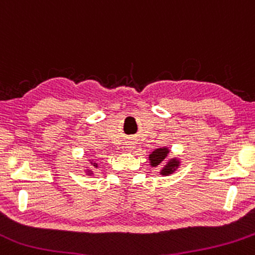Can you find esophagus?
I'll use <instances>...</instances> for the list:
<instances>
[{"label": "esophagus", "mask_w": 255, "mask_h": 255, "mask_svg": "<svg viewBox=\"0 0 255 255\" xmlns=\"http://www.w3.org/2000/svg\"><path fill=\"white\" fill-rule=\"evenodd\" d=\"M128 148H131V147H132V146H128Z\"/></svg>", "instance_id": "1"}]
</instances>
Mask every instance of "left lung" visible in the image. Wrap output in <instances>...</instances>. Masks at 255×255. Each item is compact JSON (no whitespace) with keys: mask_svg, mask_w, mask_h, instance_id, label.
<instances>
[{"mask_svg":"<svg viewBox=\"0 0 255 255\" xmlns=\"http://www.w3.org/2000/svg\"><path fill=\"white\" fill-rule=\"evenodd\" d=\"M168 152H170V150H168L167 147L156 148L155 151H152V152L148 155V160H150L151 166H152V167H156V166L162 165L163 161L167 157ZM178 166H180V161H178L177 158H171V160H168L167 162H166V165H163L160 173L162 176H168L170 173L175 172L176 168H177Z\"/></svg>","mask_w":255,"mask_h":255,"instance_id":"obj_1","label":"left lung"}]
</instances>
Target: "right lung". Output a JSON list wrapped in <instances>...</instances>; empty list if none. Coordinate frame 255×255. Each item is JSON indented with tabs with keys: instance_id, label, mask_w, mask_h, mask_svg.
<instances>
[{
	"instance_id": "1",
	"label": "right lung",
	"mask_w": 255,
	"mask_h": 255,
	"mask_svg": "<svg viewBox=\"0 0 255 255\" xmlns=\"http://www.w3.org/2000/svg\"><path fill=\"white\" fill-rule=\"evenodd\" d=\"M92 165H93V166H94V167H98V163H97V162H92ZM88 173H90V175H92V173H93V172H92V171H90V170H89V171H88Z\"/></svg>"
}]
</instances>
